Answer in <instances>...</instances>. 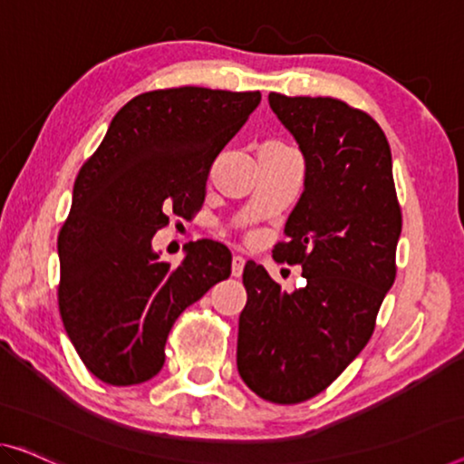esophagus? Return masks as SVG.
<instances>
[{
  "label": "esophagus",
  "instance_id": "34e87169",
  "mask_svg": "<svg viewBox=\"0 0 464 464\" xmlns=\"http://www.w3.org/2000/svg\"><path fill=\"white\" fill-rule=\"evenodd\" d=\"M244 265H246V260L241 258V256H233V260H231V275L233 276H241V273H244Z\"/></svg>",
  "mask_w": 464,
  "mask_h": 464
}]
</instances>
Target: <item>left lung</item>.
<instances>
[{"label": "left lung", "mask_w": 464, "mask_h": 464, "mask_svg": "<svg viewBox=\"0 0 464 464\" xmlns=\"http://www.w3.org/2000/svg\"><path fill=\"white\" fill-rule=\"evenodd\" d=\"M268 103L306 160L273 258L300 265L306 287L283 294L247 262L237 369L256 396L298 404L327 390L371 340L396 279L402 210L390 143L372 116L335 98L271 93Z\"/></svg>", "instance_id": "obj_1"}]
</instances>
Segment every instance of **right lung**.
Instances as JSON below:
<instances>
[{
  "label": "right lung",
  "instance_id": "right-lung-1",
  "mask_svg": "<svg viewBox=\"0 0 464 464\" xmlns=\"http://www.w3.org/2000/svg\"><path fill=\"white\" fill-rule=\"evenodd\" d=\"M260 103V92L170 87L116 112L81 166L58 233V306L82 364L108 385L158 375L172 324L231 275V252L191 241L179 266L158 262L151 237L169 217L191 218L220 150Z\"/></svg>",
  "mask_w": 464,
  "mask_h": 464
}]
</instances>
